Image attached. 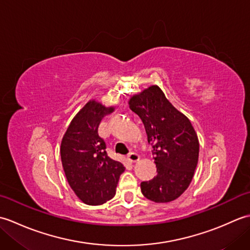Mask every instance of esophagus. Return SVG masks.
<instances>
[{
    "label": "esophagus",
    "mask_w": 250,
    "mask_h": 250,
    "mask_svg": "<svg viewBox=\"0 0 250 250\" xmlns=\"http://www.w3.org/2000/svg\"><path fill=\"white\" fill-rule=\"evenodd\" d=\"M128 159H129L130 162H136V161L140 160V155L137 152L132 151L128 155Z\"/></svg>",
    "instance_id": "esophagus-1"
}]
</instances>
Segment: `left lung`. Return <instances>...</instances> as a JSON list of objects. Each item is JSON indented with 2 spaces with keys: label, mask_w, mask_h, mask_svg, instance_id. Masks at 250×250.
<instances>
[{
  "label": "left lung",
  "mask_w": 250,
  "mask_h": 250,
  "mask_svg": "<svg viewBox=\"0 0 250 250\" xmlns=\"http://www.w3.org/2000/svg\"><path fill=\"white\" fill-rule=\"evenodd\" d=\"M129 104L144 124L158 172L149 182L141 183L142 193L157 203H167L177 199L192 180L199 159L198 136L190 120L158 86L133 95Z\"/></svg>",
  "instance_id": "obj_1"
}]
</instances>
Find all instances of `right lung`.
<instances>
[{"mask_svg": "<svg viewBox=\"0 0 250 250\" xmlns=\"http://www.w3.org/2000/svg\"><path fill=\"white\" fill-rule=\"evenodd\" d=\"M113 111L90 101L74 117L61 143V160L68 184L83 203L101 205L114 198L125 167L109 158L99 135L103 117Z\"/></svg>", "mask_w": 250, "mask_h": 250, "instance_id": "1", "label": "right lung"}]
</instances>
